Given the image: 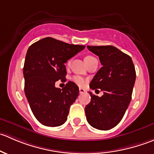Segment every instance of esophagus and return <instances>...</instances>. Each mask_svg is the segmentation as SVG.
Here are the masks:
<instances>
[{
	"mask_svg": "<svg viewBox=\"0 0 154 154\" xmlns=\"http://www.w3.org/2000/svg\"><path fill=\"white\" fill-rule=\"evenodd\" d=\"M79 91H80V94H84V93L86 92V90L83 88H79Z\"/></svg>",
	"mask_w": 154,
	"mask_h": 154,
	"instance_id": "obj_1",
	"label": "esophagus"
}]
</instances>
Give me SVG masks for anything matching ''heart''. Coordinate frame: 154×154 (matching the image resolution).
<instances>
[{
	"mask_svg": "<svg viewBox=\"0 0 154 154\" xmlns=\"http://www.w3.org/2000/svg\"><path fill=\"white\" fill-rule=\"evenodd\" d=\"M92 58H94V57H91V56H87V57H85V61L89 60H91V59H92ZM67 64L68 65L70 64V60H69V61H68ZM72 80H73V82H74V83H76V84L78 85V86H83V85L85 84L84 78H83V77H82L81 76H78V75L74 76V77H72Z\"/></svg>",
	"mask_w": 154,
	"mask_h": 154,
	"instance_id": "heart-1",
	"label": "heart"
}]
</instances>
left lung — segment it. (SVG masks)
Listing matches in <instances>:
<instances>
[{"label":"left lung","instance_id":"1","mask_svg":"<svg viewBox=\"0 0 154 154\" xmlns=\"http://www.w3.org/2000/svg\"><path fill=\"white\" fill-rule=\"evenodd\" d=\"M87 48L98 56L103 66L90 83V88L103 91L101 97L89 92L91 102L85 108L87 122L97 130H108L122 121L130 104L136 70L131 57L117 48L106 45Z\"/></svg>","mask_w":154,"mask_h":154}]
</instances>
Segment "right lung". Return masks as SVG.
Masks as SVG:
<instances>
[{
	"label": "right lung",
	"instance_id": "obj_1",
	"mask_svg": "<svg viewBox=\"0 0 154 154\" xmlns=\"http://www.w3.org/2000/svg\"><path fill=\"white\" fill-rule=\"evenodd\" d=\"M85 48L46 37L29 46L23 68L24 92L35 119L43 125L58 127L67 120L79 88L68 81L63 88L56 81L66 82L65 63Z\"/></svg>",
	"mask_w": 154,
	"mask_h": 154
}]
</instances>
